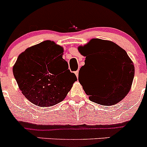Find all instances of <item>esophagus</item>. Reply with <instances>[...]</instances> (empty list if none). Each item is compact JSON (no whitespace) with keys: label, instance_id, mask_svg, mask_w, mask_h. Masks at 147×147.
I'll list each match as a JSON object with an SVG mask.
<instances>
[{"label":"esophagus","instance_id":"obj_1","mask_svg":"<svg viewBox=\"0 0 147 147\" xmlns=\"http://www.w3.org/2000/svg\"><path fill=\"white\" fill-rule=\"evenodd\" d=\"M75 75H76L77 78H78V75H79V72H78V71H75Z\"/></svg>","mask_w":147,"mask_h":147}]
</instances>
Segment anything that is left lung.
<instances>
[{
	"mask_svg": "<svg viewBox=\"0 0 147 147\" xmlns=\"http://www.w3.org/2000/svg\"><path fill=\"white\" fill-rule=\"evenodd\" d=\"M78 51L85 57L79 76L89 65L98 69L92 87L79 80L90 100L105 106L122 100L129 92L134 76V63L127 52L112 41L98 38L79 46Z\"/></svg>",
	"mask_w": 147,
	"mask_h": 147,
	"instance_id": "8db88e82",
	"label": "left lung"
}]
</instances>
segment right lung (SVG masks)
<instances>
[{
    "mask_svg": "<svg viewBox=\"0 0 147 147\" xmlns=\"http://www.w3.org/2000/svg\"><path fill=\"white\" fill-rule=\"evenodd\" d=\"M63 47L45 40L20 53L13 75L23 95L36 106L55 105L65 98L77 77L63 58Z\"/></svg>",
    "mask_w": 147,
    "mask_h": 147,
    "instance_id": "right-lung-1",
    "label": "right lung"
}]
</instances>
